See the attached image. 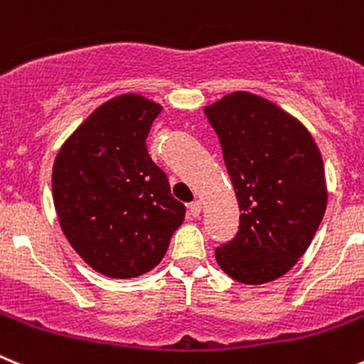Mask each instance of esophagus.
I'll use <instances>...</instances> for the list:
<instances>
[{
    "instance_id": "34e87169",
    "label": "esophagus",
    "mask_w": 364,
    "mask_h": 364,
    "mask_svg": "<svg viewBox=\"0 0 364 364\" xmlns=\"http://www.w3.org/2000/svg\"><path fill=\"white\" fill-rule=\"evenodd\" d=\"M200 213H202V202H200V200H195V202H191V205H189V214H191L193 218H198Z\"/></svg>"
}]
</instances>
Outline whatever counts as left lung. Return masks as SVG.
Returning <instances> with one entry per match:
<instances>
[{"label": "left lung", "mask_w": 364, "mask_h": 364, "mask_svg": "<svg viewBox=\"0 0 364 364\" xmlns=\"http://www.w3.org/2000/svg\"><path fill=\"white\" fill-rule=\"evenodd\" d=\"M205 116L220 139L240 205L236 236L216 248L220 268L264 284L295 266L327 207L321 155L306 128L250 92H232Z\"/></svg>", "instance_id": "obj_1"}]
</instances>
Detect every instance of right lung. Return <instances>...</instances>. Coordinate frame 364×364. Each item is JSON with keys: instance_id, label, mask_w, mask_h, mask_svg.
<instances>
[{"instance_id": "1", "label": "right lung", "mask_w": 364, "mask_h": 364, "mask_svg": "<svg viewBox=\"0 0 364 364\" xmlns=\"http://www.w3.org/2000/svg\"><path fill=\"white\" fill-rule=\"evenodd\" d=\"M161 105L137 95L103 103L65 141L53 164V202L71 247L96 272L130 279L164 257L186 205L148 155Z\"/></svg>"}]
</instances>
